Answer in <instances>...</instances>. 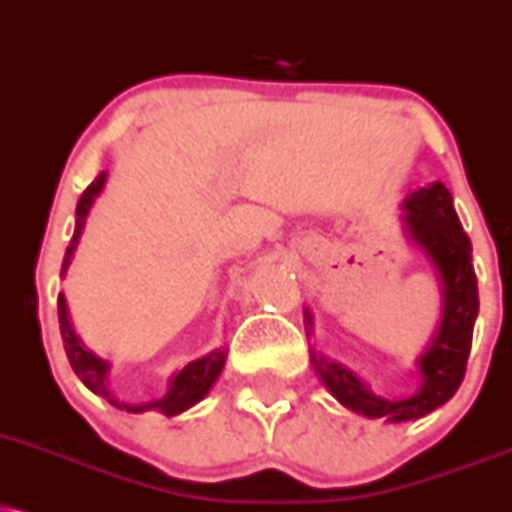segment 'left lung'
I'll return each instance as SVG.
<instances>
[{"label": "left lung", "instance_id": "8db88e82", "mask_svg": "<svg viewBox=\"0 0 512 512\" xmlns=\"http://www.w3.org/2000/svg\"><path fill=\"white\" fill-rule=\"evenodd\" d=\"M403 209L408 236L427 252L429 260L439 269L443 291L441 326L432 346L420 357L422 389L410 398L389 400L369 391L348 367L312 353V365L338 403L365 417H386L389 422L417 420L453 398V393L463 384L474 319L479 312L472 243L455 214L448 188L436 181L432 186L415 190L405 197ZM305 319L307 324H312L307 310Z\"/></svg>", "mask_w": 512, "mask_h": 512}]
</instances>
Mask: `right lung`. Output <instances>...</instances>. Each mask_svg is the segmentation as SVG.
Segmentation results:
<instances>
[{"mask_svg":"<svg viewBox=\"0 0 512 512\" xmlns=\"http://www.w3.org/2000/svg\"><path fill=\"white\" fill-rule=\"evenodd\" d=\"M104 178H107L104 174L97 176L95 181L85 188V193L80 195V200L76 205V231H73L69 248H66L64 264H61V276H64L66 267H69L73 250H76V243L80 238V231H83L85 217H88V209L92 205V200L100 195V190L104 186ZM59 329H61V338H64V350H66V355H69V362H71L73 372L78 374V379L83 381V384L88 386L92 393L107 398V403H112L114 408L126 410V412L155 410V412H162V415H166V417H171V415H178V412L188 410L190 405H195L197 400L205 398V393L212 389L214 379L219 377L221 367H224V360H226V350H221V348L214 350V353H209L205 357H200V360L190 362V365L183 367L176 377H171V389L164 398L152 400V403H145V405H128V403H121V400H116L112 396V391L107 389L109 365L102 360V357L90 353V350L83 346V341L76 336V331H73L71 319H69V310H66V300L61 293H59Z\"/></svg>","mask_w":512,"mask_h":512,"instance_id":"1","label":"right lung"}]
</instances>
